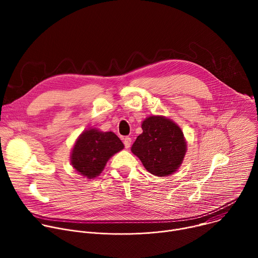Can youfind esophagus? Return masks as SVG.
<instances>
[{
    "label": "esophagus",
    "mask_w": 258,
    "mask_h": 258,
    "mask_svg": "<svg viewBox=\"0 0 258 258\" xmlns=\"http://www.w3.org/2000/svg\"><path fill=\"white\" fill-rule=\"evenodd\" d=\"M123 144H124V147L126 149H128L131 147V144H132V139L130 137H125L123 139Z\"/></svg>",
    "instance_id": "obj_1"
}]
</instances>
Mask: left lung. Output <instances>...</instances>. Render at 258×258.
I'll return each instance as SVG.
<instances>
[{
    "label": "left lung",
    "instance_id": "1",
    "mask_svg": "<svg viewBox=\"0 0 258 258\" xmlns=\"http://www.w3.org/2000/svg\"><path fill=\"white\" fill-rule=\"evenodd\" d=\"M142 130L132 146V152L154 175L166 176L175 172L187 152V143L179 126L169 118L152 115L142 122Z\"/></svg>",
    "mask_w": 258,
    "mask_h": 258
}]
</instances>
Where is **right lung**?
I'll use <instances>...</instances> for the list:
<instances>
[{"mask_svg":"<svg viewBox=\"0 0 258 258\" xmlns=\"http://www.w3.org/2000/svg\"><path fill=\"white\" fill-rule=\"evenodd\" d=\"M123 148L122 142L114 133L89 128L78 138L70 161L80 174L94 178L102 172L107 161Z\"/></svg>","mask_w":258,"mask_h":258,"instance_id":"right-lung-1","label":"right lung"}]
</instances>
